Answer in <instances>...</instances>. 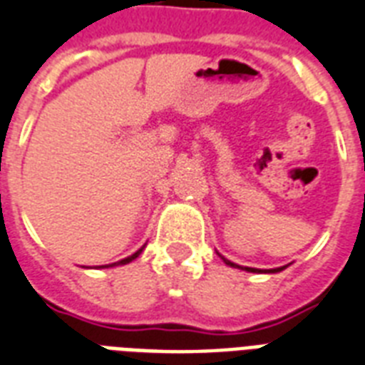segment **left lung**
Returning a JSON list of instances; mask_svg holds the SVG:
<instances>
[{
  "label": "left lung",
  "mask_w": 365,
  "mask_h": 365,
  "mask_svg": "<svg viewBox=\"0 0 365 365\" xmlns=\"http://www.w3.org/2000/svg\"><path fill=\"white\" fill-rule=\"evenodd\" d=\"M222 259L225 261V265L235 267V269H244V271H248V272H278V271H282V269H286V267H278V269H269V271H261V269H254V267H240V265H237V263H233V261L225 259L223 255H222Z\"/></svg>",
  "instance_id": "left-lung-1"
}]
</instances>
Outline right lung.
Instances as JSON below:
<instances>
[{
	"mask_svg": "<svg viewBox=\"0 0 365 365\" xmlns=\"http://www.w3.org/2000/svg\"><path fill=\"white\" fill-rule=\"evenodd\" d=\"M142 250H143V248H140V250H138V252H134V254H132V255H128V257H125V259L117 261V263H111V265H108V267H115V265H126V263H130L132 259H136L138 255L142 254Z\"/></svg>",
	"mask_w": 365,
	"mask_h": 365,
	"instance_id": "right-lung-1",
	"label": "right lung"
}]
</instances>
